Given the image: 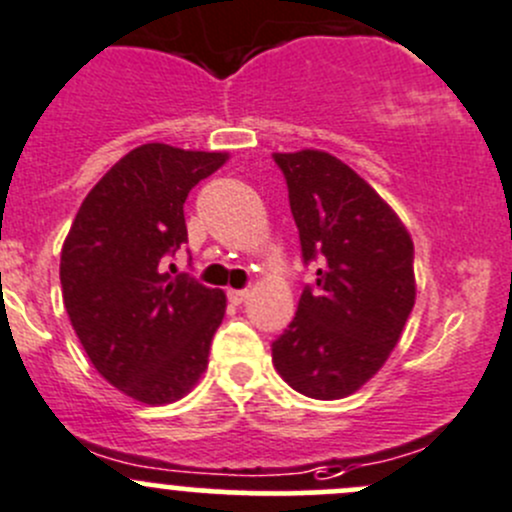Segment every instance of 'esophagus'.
Returning <instances> with one entry per match:
<instances>
[{
  "label": "esophagus",
  "instance_id": "1",
  "mask_svg": "<svg viewBox=\"0 0 512 512\" xmlns=\"http://www.w3.org/2000/svg\"><path fill=\"white\" fill-rule=\"evenodd\" d=\"M247 295H250L247 290H227V300H230L232 305H240V302H245Z\"/></svg>",
  "mask_w": 512,
  "mask_h": 512
}]
</instances>
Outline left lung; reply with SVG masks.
Here are the masks:
<instances>
[{
    "mask_svg": "<svg viewBox=\"0 0 512 512\" xmlns=\"http://www.w3.org/2000/svg\"><path fill=\"white\" fill-rule=\"evenodd\" d=\"M305 262L320 260L287 330L272 342L282 380L340 400L385 365L415 305L413 237L352 167L322 150L275 152Z\"/></svg>",
    "mask_w": 512,
    "mask_h": 512,
    "instance_id": "1",
    "label": "left lung"
}]
</instances>
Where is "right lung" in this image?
Wrapping results in <instances>:
<instances>
[{"instance_id": "right-lung-1", "label": "right lung", "mask_w": 512, "mask_h": 512, "mask_svg": "<svg viewBox=\"0 0 512 512\" xmlns=\"http://www.w3.org/2000/svg\"><path fill=\"white\" fill-rule=\"evenodd\" d=\"M230 152L147 142L89 190L62 245L69 322L94 370L145 405L185 398L207 370L227 297L170 277L165 255L187 242L185 200Z\"/></svg>"}]
</instances>
